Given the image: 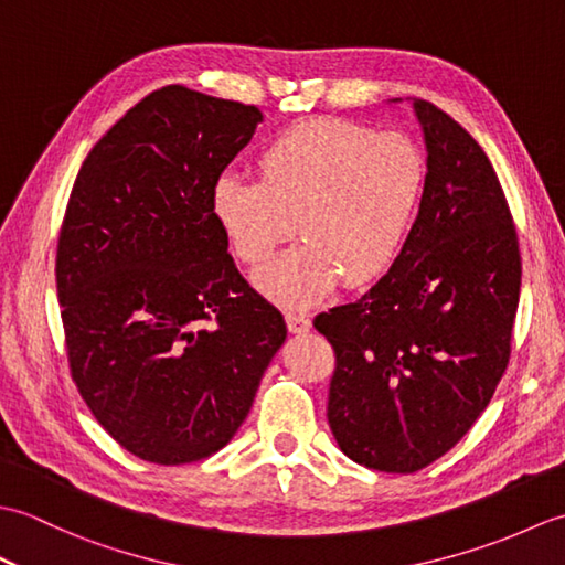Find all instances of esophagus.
I'll return each mask as SVG.
<instances>
[{
    "mask_svg": "<svg viewBox=\"0 0 565 565\" xmlns=\"http://www.w3.org/2000/svg\"><path fill=\"white\" fill-rule=\"evenodd\" d=\"M286 326H289V332L301 334L310 330V318L301 310H286Z\"/></svg>",
    "mask_w": 565,
    "mask_h": 565,
    "instance_id": "obj_1",
    "label": "esophagus"
}]
</instances>
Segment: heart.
I'll list each match as a JSON object with an SVG mask.
<instances>
[{
  "mask_svg": "<svg viewBox=\"0 0 565 565\" xmlns=\"http://www.w3.org/2000/svg\"><path fill=\"white\" fill-rule=\"evenodd\" d=\"M259 182L223 174L211 213L233 255L262 267L296 225L306 237L255 274L279 306H310L391 269L425 186V160L398 134L316 116L281 130L257 158Z\"/></svg>",
  "mask_w": 565,
  "mask_h": 565,
  "instance_id": "obj_1",
  "label": "heart"
}]
</instances>
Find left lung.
<instances>
[{
  "instance_id": "8db88e82",
  "label": "left lung",
  "mask_w": 565,
  "mask_h": 565,
  "mask_svg": "<svg viewBox=\"0 0 565 565\" xmlns=\"http://www.w3.org/2000/svg\"><path fill=\"white\" fill-rule=\"evenodd\" d=\"M413 109L427 174L401 255L362 298L316 318L338 356L332 435L352 461L386 473L437 461L486 411L508 369L522 281L488 154L435 104Z\"/></svg>"
}]
</instances>
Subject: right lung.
Here are the masks:
<instances>
[{"instance_id":"add662e5","label":"right lung","mask_w":565,"mask_h":565,"mask_svg":"<svg viewBox=\"0 0 565 565\" xmlns=\"http://www.w3.org/2000/svg\"><path fill=\"white\" fill-rule=\"evenodd\" d=\"M259 124L257 106L170 84L92 148L72 186L55 259L72 379L142 461L223 449L286 340L211 213Z\"/></svg>"}]
</instances>
